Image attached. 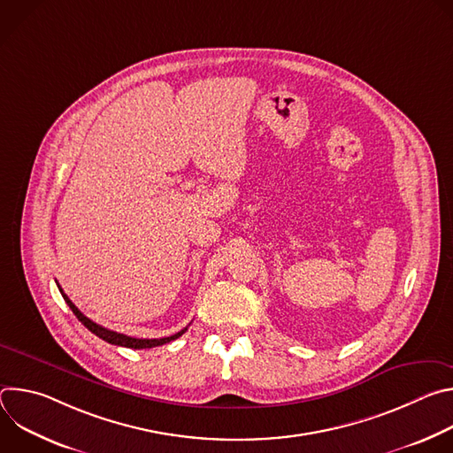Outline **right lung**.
<instances>
[{
    "label": "right lung",
    "instance_id": "right-lung-1",
    "mask_svg": "<svg viewBox=\"0 0 453 453\" xmlns=\"http://www.w3.org/2000/svg\"><path fill=\"white\" fill-rule=\"evenodd\" d=\"M57 287H58V283H57ZM58 290H60L64 301L68 303V306L72 308V311L77 315V319L82 322V325H84L91 334H95V335L100 337L102 341H105V342H109V344H114V346H123V348H131V349L156 348V346H163V344H166V342H170V341H175L177 337H180V335L188 330V328H184V330H180V332H177V334H173V335H170V337H163V339H134V337H128V335H123V334H116V332H112V330H107V328L96 325V322H93L91 319H88V317L70 301V297L62 292L60 287H58Z\"/></svg>",
    "mask_w": 453,
    "mask_h": 453
}]
</instances>
